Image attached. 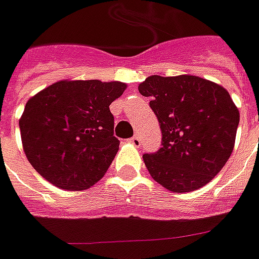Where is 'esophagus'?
Masks as SVG:
<instances>
[{
	"label": "esophagus",
	"instance_id": "34e87169",
	"mask_svg": "<svg viewBox=\"0 0 259 259\" xmlns=\"http://www.w3.org/2000/svg\"><path fill=\"white\" fill-rule=\"evenodd\" d=\"M130 142H131L134 146H137V147L138 146H141V135H138L137 134L135 137H132L131 139H130Z\"/></svg>",
	"mask_w": 259,
	"mask_h": 259
}]
</instances>
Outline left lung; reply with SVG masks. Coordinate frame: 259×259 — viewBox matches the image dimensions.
<instances>
[{"label":"left lung","instance_id":"left-lung-1","mask_svg":"<svg viewBox=\"0 0 259 259\" xmlns=\"http://www.w3.org/2000/svg\"><path fill=\"white\" fill-rule=\"evenodd\" d=\"M158 118L162 143L143 155L149 174L172 192L210 182L232 154L239 109L223 85L192 75H153L138 85Z\"/></svg>","mask_w":259,"mask_h":259}]
</instances>
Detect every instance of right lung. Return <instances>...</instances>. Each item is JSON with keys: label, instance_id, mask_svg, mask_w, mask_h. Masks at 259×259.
<instances>
[{"label": "right lung", "instance_id": "right-lung-1", "mask_svg": "<svg viewBox=\"0 0 259 259\" xmlns=\"http://www.w3.org/2000/svg\"><path fill=\"white\" fill-rule=\"evenodd\" d=\"M125 89L121 81L60 80L31 97L19 127L35 170L71 191L104 178L120 145L109 105Z\"/></svg>", "mask_w": 259, "mask_h": 259}]
</instances>
